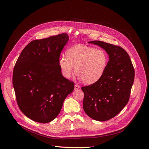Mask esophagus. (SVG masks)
<instances>
[{
	"label": "esophagus",
	"instance_id": "obj_1",
	"mask_svg": "<svg viewBox=\"0 0 149 149\" xmlns=\"http://www.w3.org/2000/svg\"><path fill=\"white\" fill-rule=\"evenodd\" d=\"M80 88V86H79L78 84H75V86H74V89H75V90L79 89Z\"/></svg>",
	"mask_w": 149,
	"mask_h": 149
}]
</instances>
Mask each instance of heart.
<instances>
[{
	"mask_svg": "<svg viewBox=\"0 0 149 149\" xmlns=\"http://www.w3.org/2000/svg\"><path fill=\"white\" fill-rule=\"evenodd\" d=\"M66 56L61 55L58 60L63 76L70 79L75 70L78 78L86 84H92L99 80L104 73L109 61L104 50L83 45L69 49Z\"/></svg>",
	"mask_w": 149,
	"mask_h": 149,
	"instance_id": "1",
	"label": "heart"
}]
</instances>
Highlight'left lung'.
<instances>
[{"label":"left lung","instance_id":"1","mask_svg":"<svg viewBox=\"0 0 149 149\" xmlns=\"http://www.w3.org/2000/svg\"><path fill=\"white\" fill-rule=\"evenodd\" d=\"M88 43L104 49L109 60L99 80L81 88L83 109L92 119L104 121L113 118L127 104L135 70L128 54L120 46L98 40Z\"/></svg>","mask_w":149,"mask_h":149}]
</instances>
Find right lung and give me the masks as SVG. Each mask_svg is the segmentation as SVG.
I'll return each instance as SVG.
<instances>
[{"label": "right lung", "mask_w": 149, "mask_h": 149, "mask_svg": "<svg viewBox=\"0 0 149 149\" xmlns=\"http://www.w3.org/2000/svg\"><path fill=\"white\" fill-rule=\"evenodd\" d=\"M69 40L63 33L31 42L23 49L13 70L17 104L28 118L40 123L56 118L74 83L63 76L60 55Z\"/></svg>", "instance_id": "obj_1"}]
</instances>
